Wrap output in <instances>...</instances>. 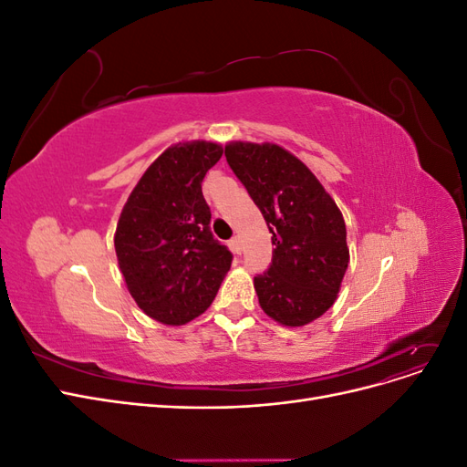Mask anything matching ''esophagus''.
Segmentation results:
<instances>
[{"mask_svg": "<svg viewBox=\"0 0 467 467\" xmlns=\"http://www.w3.org/2000/svg\"><path fill=\"white\" fill-rule=\"evenodd\" d=\"M230 245H232V249L235 253H242V239H239V237H234L232 242H230Z\"/></svg>", "mask_w": 467, "mask_h": 467, "instance_id": "esophagus-1", "label": "esophagus"}]
</instances>
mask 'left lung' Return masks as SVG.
Here are the masks:
<instances>
[{
    "label": "left lung",
    "mask_w": 467,
    "mask_h": 467,
    "mask_svg": "<svg viewBox=\"0 0 467 467\" xmlns=\"http://www.w3.org/2000/svg\"><path fill=\"white\" fill-rule=\"evenodd\" d=\"M225 160L273 234V263L253 280L263 312L302 327L327 312L341 290L348 266L341 210L317 177L276 144L230 142Z\"/></svg>",
    "instance_id": "1"
}]
</instances>
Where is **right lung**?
Masks as SVG:
<instances>
[{
    "label": "right lung",
    "instance_id": "obj_1",
    "mask_svg": "<svg viewBox=\"0 0 467 467\" xmlns=\"http://www.w3.org/2000/svg\"><path fill=\"white\" fill-rule=\"evenodd\" d=\"M204 140L167 148L138 181L115 234L126 288L146 316L185 325L204 314L234 255L210 232L202 179L222 158Z\"/></svg>",
    "mask_w": 467,
    "mask_h": 467
}]
</instances>
